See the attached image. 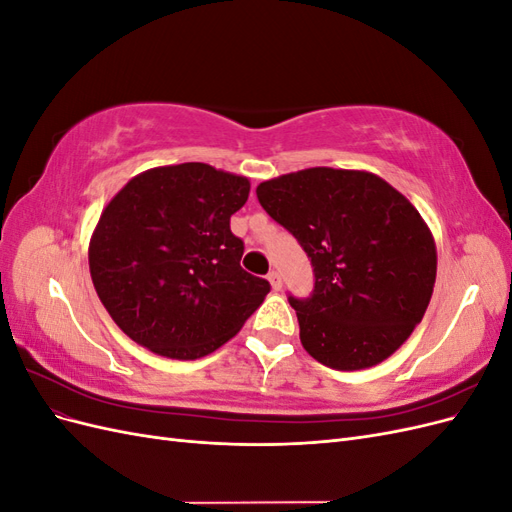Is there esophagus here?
<instances>
[{
    "label": "esophagus",
    "mask_w": 512,
    "mask_h": 512,
    "mask_svg": "<svg viewBox=\"0 0 512 512\" xmlns=\"http://www.w3.org/2000/svg\"><path fill=\"white\" fill-rule=\"evenodd\" d=\"M267 277H269L273 290H282V275H280V271H269Z\"/></svg>",
    "instance_id": "34e87169"
}]
</instances>
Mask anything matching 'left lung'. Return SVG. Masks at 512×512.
<instances>
[{"instance_id":"8db88e82","label":"left lung","mask_w":512,"mask_h":512,"mask_svg":"<svg viewBox=\"0 0 512 512\" xmlns=\"http://www.w3.org/2000/svg\"><path fill=\"white\" fill-rule=\"evenodd\" d=\"M256 196L312 260V294L288 297L303 348L339 371L389 359L436 284V243L421 213L378 175L327 166L262 181Z\"/></svg>"}]
</instances>
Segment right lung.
I'll return each mask as SVG.
<instances>
[{
  "mask_svg": "<svg viewBox=\"0 0 512 512\" xmlns=\"http://www.w3.org/2000/svg\"><path fill=\"white\" fill-rule=\"evenodd\" d=\"M250 181L203 162L130 179L89 243V271L117 327L160 356L194 361L235 337L271 284L243 271L232 235Z\"/></svg>",
  "mask_w": 512,
  "mask_h": 512,
  "instance_id": "add662e5",
  "label": "right lung"
}]
</instances>
